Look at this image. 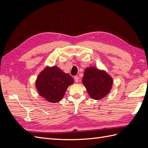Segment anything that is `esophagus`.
Segmentation results:
<instances>
[{"label":"esophagus","mask_w":148,"mask_h":148,"mask_svg":"<svg viewBox=\"0 0 148 148\" xmlns=\"http://www.w3.org/2000/svg\"><path fill=\"white\" fill-rule=\"evenodd\" d=\"M74 80L76 83H78L79 82V77L78 76H75L74 77Z\"/></svg>","instance_id":"obj_1"}]
</instances>
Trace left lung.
<instances>
[{
  "label": "left lung",
  "instance_id": "left-lung-1",
  "mask_svg": "<svg viewBox=\"0 0 148 148\" xmlns=\"http://www.w3.org/2000/svg\"><path fill=\"white\" fill-rule=\"evenodd\" d=\"M84 86L94 99H101L110 91L112 79L105 71L91 66L84 71L82 79Z\"/></svg>",
  "mask_w": 148,
  "mask_h": 148
}]
</instances>
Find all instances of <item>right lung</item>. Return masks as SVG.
I'll use <instances>...</instances> for the list:
<instances>
[{
    "mask_svg": "<svg viewBox=\"0 0 148 148\" xmlns=\"http://www.w3.org/2000/svg\"><path fill=\"white\" fill-rule=\"evenodd\" d=\"M73 79L57 66L47 67L40 73L36 82L37 90L42 97L53 103L62 100Z\"/></svg>",
    "mask_w": 148,
    "mask_h": 148,
    "instance_id": "1",
    "label": "right lung"
}]
</instances>
